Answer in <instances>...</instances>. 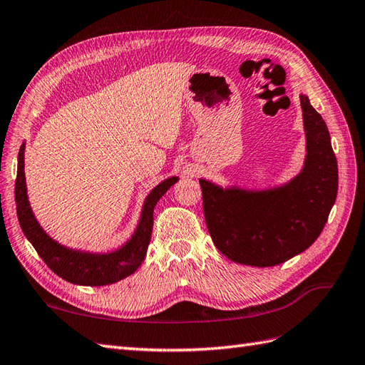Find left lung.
<instances>
[{
  "label": "left lung",
  "instance_id": "1",
  "mask_svg": "<svg viewBox=\"0 0 365 365\" xmlns=\"http://www.w3.org/2000/svg\"><path fill=\"white\" fill-rule=\"evenodd\" d=\"M307 155L289 182L264 190L199 179L203 215L219 252L245 266L282 264L324 230L337 196V162L325 121L300 95Z\"/></svg>",
  "mask_w": 365,
  "mask_h": 365
}]
</instances>
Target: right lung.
Here are the masks:
<instances>
[{
  "mask_svg": "<svg viewBox=\"0 0 365 365\" xmlns=\"http://www.w3.org/2000/svg\"><path fill=\"white\" fill-rule=\"evenodd\" d=\"M177 180H179V177H169L148 194L143 203L138 225L135 228L133 235L121 247L107 253L70 249L51 238L34 216L28 197L26 177H24L23 143L19 152V166H16L15 180L16 216H19L24 236L54 274L73 284L106 286L132 275L141 266V262L146 258L148 245L150 242L152 225H154V208L163 194Z\"/></svg>",
  "mask_w": 365,
  "mask_h": 365,
  "instance_id": "add662e5",
  "label": "right lung"
}]
</instances>
